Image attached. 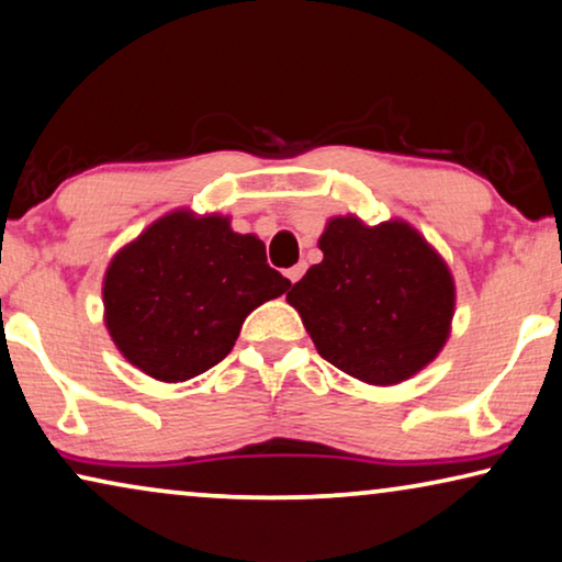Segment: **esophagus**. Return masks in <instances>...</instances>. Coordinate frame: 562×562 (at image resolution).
I'll return each instance as SVG.
<instances>
[{
  "instance_id": "esophagus-1",
  "label": "esophagus",
  "mask_w": 562,
  "mask_h": 562,
  "mask_svg": "<svg viewBox=\"0 0 562 562\" xmlns=\"http://www.w3.org/2000/svg\"><path fill=\"white\" fill-rule=\"evenodd\" d=\"M303 272H305V267L303 265H295V267H290L288 272H284V278H288L292 284H295L300 278H303Z\"/></svg>"
}]
</instances>
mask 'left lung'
<instances>
[{"label":"left lung","mask_w":562,"mask_h":562,"mask_svg":"<svg viewBox=\"0 0 562 562\" xmlns=\"http://www.w3.org/2000/svg\"><path fill=\"white\" fill-rule=\"evenodd\" d=\"M323 262L292 284L288 303L326 361L390 386L438 357L450 334L456 284L440 255L405 221H328Z\"/></svg>","instance_id":"8db88e82"}]
</instances>
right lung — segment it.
<instances>
[{"instance_id": "add662e5", "label": "right lung", "mask_w": 562, "mask_h": 562, "mask_svg": "<svg viewBox=\"0 0 562 562\" xmlns=\"http://www.w3.org/2000/svg\"><path fill=\"white\" fill-rule=\"evenodd\" d=\"M290 280L265 241L226 216L172 211L109 262L104 321L124 359L160 382H186L234 349L241 323Z\"/></svg>"}]
</instances>
